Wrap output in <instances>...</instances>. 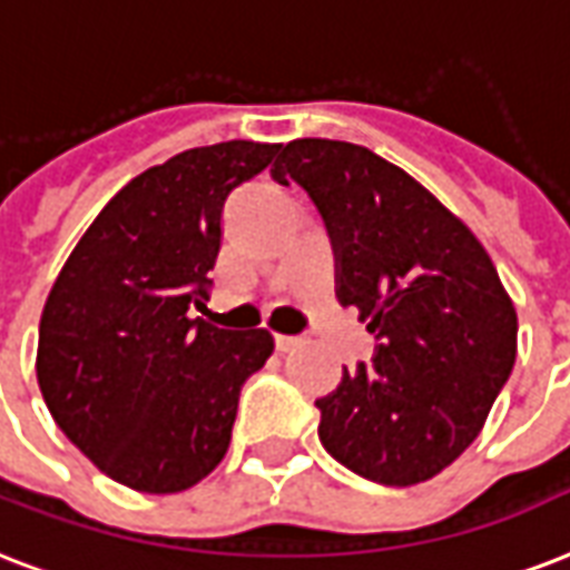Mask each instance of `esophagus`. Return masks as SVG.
Listing matches in <instances>:
<instances>
[{"label": "esophagus", "mask_w": 570, "mask_h": 570, "mask_svg": "<svg viewBox=\"0 0 570 570\" xmlns=\"http://www.w3.org/2000/svg\"><path fill=\"white\" fill-rule=\"evenodd\" d=\"M277 353H293L295 346H302V337L298 334H275Z\"/></svg>", "instance_id": "1"}]
</instances>
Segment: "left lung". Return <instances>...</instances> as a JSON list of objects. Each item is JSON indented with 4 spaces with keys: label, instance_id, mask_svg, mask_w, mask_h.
Wrapping results in <instances>:
<instances>
[{
    "label": "left lung",
    "instance_id": "1",
    "mask_svg": "<svg viewBox=\"0 0 570 570\" xmlns=\"http://www.w3.org/2000/svg\"><path fill=\"white\" fill-rule=\"evenodd\" d=\"M302 185L334 250L337 302L376 337L316 401L320 442L355 475L410 488L475 442L517 358V314L481 247L410 173L364 146L286 142L272 167Z\"/></svg>",
    "mask_w": 570,
    "mask_h": 570
}]
</instances>
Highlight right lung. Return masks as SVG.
<instances>
[{
  "label": "right lung",
  "mask_w": 570,
  "mask_h": 570,
  "mask_svg": "<svg viewBox=\"0 0 570 570\" xmlns=\"http://www.w3.org/2000/svg\"><path fill=\"white\" fill-rule=\"evenodd\" d=\"M281 146L188 149L101 208L47 295L38 385L65 436L140 493L194 488L224 460L238 394L275 350L266 328L190 320L206 307L224 203Z\"/></svg>",
  "instance_id": "right-lung-1"
}]
</instances>
